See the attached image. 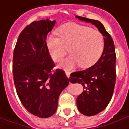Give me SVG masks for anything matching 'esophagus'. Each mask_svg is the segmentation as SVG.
Masks as SVG:
<instances>
[{
  "label": "esophagus",
  "mask_w": 129,
  "mask_h": 129,
  "mask_svg": "<svg viewBox=\"0 0 129 129\" xmlns=\"http://www.w3.org/2000/svg\"><path fill=\"white\" fill-rule=\"evenodd\" d=\"M65 73H66V75H67V77H70V71H68V70H65Z\"/></svg>",
  "instance_id": "34e87169"
}]
</instances>
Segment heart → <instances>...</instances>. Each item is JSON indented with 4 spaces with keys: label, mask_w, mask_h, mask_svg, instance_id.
<instances>
[{
    "label": "heart",
    "mask_w": 129,
    "mask_h": 129,
    "mask_svg": "<svg viewBox=\"0 0 129 129\" xmlns=\"http://www.w3.org/2000/svg\"><path fill=\"white\" fill-rule=\"evenodd\" d=\"M58 34L48 37L47 47L55 62H60L70 49L71 55L61 63L64 69H72L78 64L82 68L92 67L103 53V35L89 26L70 23L59 28Z\"/></svg>",
    "instance_id": "b5f03b06"
}]
</instances>
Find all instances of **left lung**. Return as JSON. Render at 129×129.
I'll return each instance as SVG.
<instances>
[{
    "label": "left lung",
    "mask_w": 129,
    "mask_h": 129,
    "mask_svg": "<svg viewBox=\"0 0 129 129\" xmlns=\"http://www.w3.org/2000/svg\"><path fill=\"white\" fill-rule=\"evenodd\" d=\"M77 18L95 25L105 40L104 51L100 59L87 70L72 72L70 77L72 83H81L84 87L77 97V106L81 113L90 116L103 111L111 100L116 77V56L113 40L101 23L87 18Z\"/></svg>",
    "instance_id": "8db88e82"
}]
</instances>
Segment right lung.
Listing matches in <instances>:
<instances>
[{
    "label": "right lung",
    "mask_w": 129,
    "mask_h": 129,
    "mask_svg": "<svg viewBox=\"0 0 129 129\" xmlns=\"http://www.w3.org/2000/svg\"><path fill=\"white\" fill-rule=\"evenodd\" d=\"M56 21H34L21 32L13 57V75L16 92L24 108L40 118L57 111L61 92L69 85L64 70L54 69L47 37Z\"/></svg>",
    "instance_id": "add662e5"
}]
</instances>
